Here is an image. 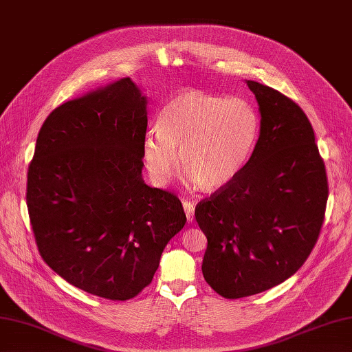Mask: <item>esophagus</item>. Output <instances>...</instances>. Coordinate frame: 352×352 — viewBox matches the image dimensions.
<instances>
[{"label":"esophagus","mask_w":352,"mask_h":352,"mask_svg":"<svg viewBox=\"0 0 352 352\" xmlns=\"http://www.w3.org/2000/svg\"><path fill=\"white\" fill-rule=\"evenodd\" d=\"M183 207L186 211V216L189 222H192L193 217H195V204L193 201H183Z\"/></svg>","instance_id":"1"}]
</instances>
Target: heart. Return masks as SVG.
Returning a JSON list of instances; mask_svg holds the SVG:
<instances>
[{
    "label": "heart",
    "mask_w": 352,
    "mask_h": 352,
    "mask_svg": "<svg viewBox=\"0 0 352 352\" xmlns=\"http://www.w3.org/2000/svg\"><path fill=\"white\" fill-rule=\"evenodd\" d=\"M259 133V112L246 97L189 89L163 108L157 133L144 138L142 159L159 186L173 179L182 160L190 183L214 190L241 174L256 148Z\"/></svg>",
    "instance_id": "1"
}]
</instances>
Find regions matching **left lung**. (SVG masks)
<instances>
[{
    "label": "left lung",
    "instance_id": "obj_1",
    "mask_svg": "<svg viewBox=\"0 0 352 352\" xmlns=\"http://www.w3.org/2000/svg\"><path fill=\"white\" fill-rule=\"evenodd\" d=\"M246 84L261 113L256 148L234 182L195 208L208 241L204 279L225 298L255 296L296 273L318 240L329 198L303 109L273 88Z\"/></svg>",
    "mask_w": 352,
    "mask_h": 352
}]
</instances>
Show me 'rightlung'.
Wrapping results in <instances>:
<instances>
[{
  "instance_id": "right-lung-1",
  "label": "right lung",
  "mask_w": 352,
  "mask_h": 352,
  "mask_svg": "<svg viewBox=\"0 0 352 352\" xmlns=\"http://www.w3.org/2000/svg\"><path fill=\"white\" fill-rule=\"evenodd\" d=\"M146 97L130 78L63 103L40 129L27 206L40 255L73 287L130 300L148 287L186 214L146 186Z\"/></svg>"
}]
</instances>
